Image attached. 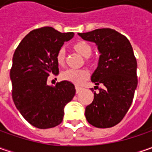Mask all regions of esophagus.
I'll list each match as a JSON object with an SVG mask.
<instances>
[{"label":"esophagus","mask_w":152,"mask_h":152,"mask_svg":"<svg viewBox=\"0 0 152 152\" xmlns=\"http://www.w3.org/2000/svg\"><path fill=\"white\" fill-rule=\"evenodd\" d=\"M75 89H76V92H77V93H79V91L82 90V88H81V87H79V86H76V87H75Z\"/></svg>","instance_id":"esophagus-1"}]
</instances>
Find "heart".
I'll return each mask as SVG.
<instances>
[{
  "label": "heart",
  "mask_w": 152,
  "mask_h": 152,
  "mask_svg": "<svg viewBox=\"0 0 152 152\" xmlns=\"http://www.w3.org/2000/svg\"><path fill=\"white\" fill-rule=\"evenodd\" d=\"M74 50H77L79 54L84 56L85 57H88L91 56L92 51L91 45L87 41L85 40H79L73 44ZM65 56H66V50L63 47H60L58 50L56 51V60L58 64H63L65 61ZM90 73L85 69H75V68H68L62 72L61 74V78L63 80L69 81L71 83L79 85L85 79H88Z\"/></svg>",
  "instance_id": "obj_1"
}]
</instances>
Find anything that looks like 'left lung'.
Listing matches in <instances>:
<instances>
[{
  "mask_svg": "<svg viewBox=\"0 0 152 152\" xmlns=\"http://www.w3.org/2000/svg\"><path fill=\"white\" fill-rule=\"evenodd\" d=\"M79 35L97 45L101 56L91 81L97 88L100 84L104 85L98 94L95 91L93 102L85 108V118L96 128L113 127L128 113L138 85L137 61L132 45L124 34L112 28Z\"/></svg>",
  "mask_w": 152,
  "mask_h": 152,
  "instance_id": "obj_1",
  "label": "left lung"
}]
</instances>
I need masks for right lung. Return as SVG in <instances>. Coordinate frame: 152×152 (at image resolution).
Instances as JSON below:
<instances>
[{
  "label": "right lung",
  "instance_id": "obj_1",
  "mask_svg": "<svg viewBox=\"0 0 152 152\" xmlns=\"http://www.w3.org/2000/svg\"><path fill=\"white\" fill-rule=\"evenodd\" d=\"M73 35L43 27L30 31L15 50L10 71L12 100L22 116L38 129L59 125L65 106L75 95L71 82L61 81L55 87L46 84L48 76L59 73L56 51Z\"/></svg>",
  "mask_w": 152,
  "mask_h": 152
}]
</instances>
